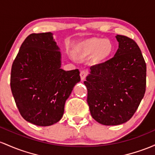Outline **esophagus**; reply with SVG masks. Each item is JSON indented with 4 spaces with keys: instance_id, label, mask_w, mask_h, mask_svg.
Here are the masks:
<instances>
[{
    "instance_id": "esophagus-1",
    "label": "esophagus",
    "mask_w": 155,
    "mask_h": 155,
    "mask_svg": "<svg viewBox=\"0 0 155 155\" xmlns=\"http://www.w3.org/2000/svg\"><path fill=\"white\" fill-rule=\"evenodd\" d=\"M87 74H88V72H86V71H81V74H80V75H81V81H84L85 78L87 76Z\"/></svg>"
}]
</instances>
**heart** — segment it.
I'll use <instances>...</instances> for the list:
<instances>
[{"label":"heart","mask_w":155,"mask_h":155,"mask_svg":"<svg viewBox=\"0 0 155 155\" xmlns=\"http://www.w3.org/2000/svg\"><path fill=\"white\" fill-rule=\"evenodd\" d=\"M76 52L82 56L94 54V60L97 62H100L112 54L114 45L109 39L92 38L80 45L76 49Z\"/></svg>","instance_id":"b5f03b06"}]
</instances>
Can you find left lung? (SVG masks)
Masks as SVG:
<instances>
[{"label": "left lung", "instance_id": "obj_1", "mask_svg": "<svg viewBox=\"0 0 155 155\" xmlns=\"http://www.w3.org/2000/svg\"><path fill=\"white\" fill-rule=\"evenodd\" d=\"M119 48L112 58L90 67L84 81L92 118L113 126L131 119L146 91L147 65L134 40L116 35Z\"/></svg>", "mask_w": 155, "mask_h": 155}]
</instances>
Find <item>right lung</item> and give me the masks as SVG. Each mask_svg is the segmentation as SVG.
<instances>
[{"instance_id":"obj_1","label":"right lung","mask_w":155,"mask_h":155,"mask_svg":"<svg viewBox=\"0 0 155 155\" xmlns=\"http://www.w3.org/2000/svg\"><path fill=\"white\" fill-rule=\"evenodd\" d=\"M61 67V53L52 33L31 34L22 42L12 64L10 85L20 114L31 124L50 126L63 116L81 77L78 69Z\"/></svg>"}]
</instances>
